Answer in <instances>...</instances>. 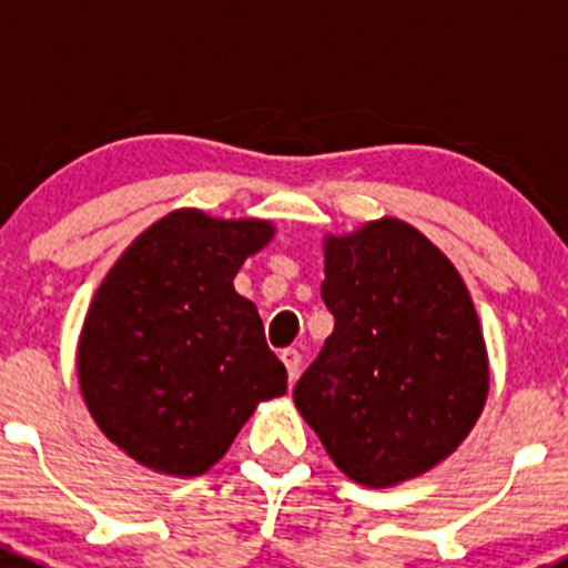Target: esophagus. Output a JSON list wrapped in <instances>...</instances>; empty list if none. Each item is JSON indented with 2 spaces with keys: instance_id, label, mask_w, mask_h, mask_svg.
Returning <instances> with one entry per match:
<instances>
[{
  "instance_id": "34e87169",
  "label": "esophagus",
  "mask_w": 568,
  "mask_h": 568,
  "mask_svg": "<svg viewBox=\"0 0 568 568\" xmlns=\"http://www.w3.org/2000/svg\"><path fill=\"white\" fill-rule=\"evenodd\" d=\"M280 359H283L285 371H288V382H296V376H300V368H302V354L296 352V348H285V352L280 354Z\"/></svg>"
}]
</instances>
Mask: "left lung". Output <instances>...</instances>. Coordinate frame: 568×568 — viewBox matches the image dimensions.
Segmentation results:
<instances>
[{
    "label": "left lung",
    "instance_id": "obj_1",
    "mask_svg": "<svg viewBox=\"0 0 568 568\" xmlns=\"http://www.w3.org/2000/svg\"><path fill=\"white\" fill-rule=\"evenodd\" d=\"M321 296L335 329L294 404L335 467L390 489L448 459L489 395L484 329L450 257L379 216L326 233Z\"/></svg>",
    "mask_w": 568,
    "mask_h": 568
}]
</instances>
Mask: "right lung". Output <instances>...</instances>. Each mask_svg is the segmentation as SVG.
<instances>
[{
    "label": "right lung",
    "instance_id": "add662e5",
    "mask_svg": "<svg viewBox=\"0 0 568 568\" xmlns=\"http://www.w3.org/2000/svg\"><path fill=\"white\" fill-rule=\"evenodd\" d=\"M277 233L268 220L175 209L101 280L77 346L84 406L129 459L170 478L209 473L257 404L285 395V365L257 307L233 288Z\"/></svg>",
    "mask_w": 568,
    "mask_h": 568
}]
</instances>
